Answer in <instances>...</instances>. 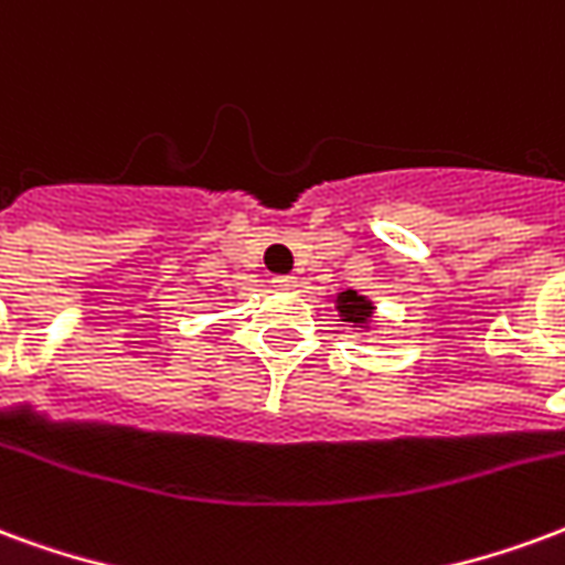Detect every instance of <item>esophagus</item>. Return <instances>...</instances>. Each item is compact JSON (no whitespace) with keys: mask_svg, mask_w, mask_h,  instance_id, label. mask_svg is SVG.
<instances>
[{"mask_svg":"<svg viewBox=\"0 0 565 565\" xmlns=\"http://www.w3.org/2000/svg\"><path fill=\"white\" fill-rule=\"evenodd\" d=\"M274 282H277V288H295L298 286V277L286 274V277H274Z\"/></svg>","mask_w":565,"mask_h":565,"instance_id":"1","label":"esophagus"}]
</instances>
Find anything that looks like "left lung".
<instances>
[{"instance_id":"obj_1","label":"left lung","mask_w":565,"mask_h":565,"mask_svg":"<svg viewBox=\"0 0 565 565\" xmlns=\"http://www.w3.org/2000/svg\"><path fill=\"white\" fill-rule=\"evenodd\" d=\"M337 310H340V316H343V322H352L358 324V328H367L370 316H373V303L349 288V291H340V295H337Z\"/></svg>"}]
</instances>
